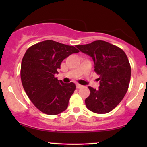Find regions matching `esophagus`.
Here are the masks:
<instances>
[{
	"mask_svg": "<svg viewBox=\"0 0 147 147\" xmlns=\"http://www.w3.org/2000/svg\"><path fill=\"white\" fill-rule=\"evenodd\" d=\"M82 87V86L80 85V84H76V88H81Z\"/></svg>",
	"mask_w": 147,
	"mask_h": 147,
	"instance_id": "obj_1",
	"label": "esophagus"
}]
</instances>
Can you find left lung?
<instances>
[{
	"mask_svg": "<svg viewBox=\"0 0 147 147\" xmlns=\"http://www.w3.org/2000/svg\"><path fill=\"white\" fill-rule=\"evenodd\" d=\"M76 47L92 57L95 72L99 75V88L88 86L86 107L96 113H107L120 103L129 88L131 68L127 56L122 49L104 41Z\"/></svg>",
	"mask_w": 147,
	"mask_h": 147,
	"instance_id": "left-lung-1",
	"label": "left lung"
}]
</instances>
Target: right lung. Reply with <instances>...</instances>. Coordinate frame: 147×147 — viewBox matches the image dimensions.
<instances>
[{"mask_svg":"<svg viewBox=\"0 0 147 147\" xmlns=\"http://www.w3.org/2000/svg\"><path fill=\"white\" fill-rule=\"evenodd\" d=\"M79 51L72 45L47 40L27 50L21 67L23 88L38 110L55 115L68 108L76 88L73 82L64 84L55 77L62 61Z\"/></svg>","mask_w":147,"mask_h":147,"instance_id":"1","label":"right lung"}]
</instances>
